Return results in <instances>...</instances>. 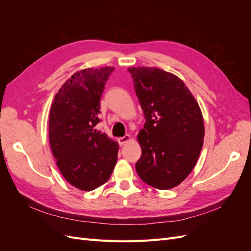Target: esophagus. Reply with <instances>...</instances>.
<instances>
[{"label":"esophagus","mask_w":251,"mask_h":251,"mask_svg":"<svg viewBox=\"0 0 251 251\" xmlns=\"http://www.w3.org/2000/svg\"><path fill=\"white\" fill-rule=\"evenodd\" d=\"M130 139H131V136L127 134V135L124 136V137H119V138H118V142H119L120 146H123V144H125L126 142H127Z\"/></svg>","instance_id":"1"}]
</instances>
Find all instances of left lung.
I'll use <instances>...</instances> for the list:
<instances>
[{
	"label": "left lung",
	"mask_w": 251,
	"mask_h": 251,
	"mask_svg": "<svg viewBox=\"0 0 251 251\" xmlns=\"http://www.w3.org/2000/svg\"><path fill=\"white\" fill-rule=\"evenodd\" d=\"M127 70L146 116L137 137L142 155L136 172L151 186L173 188L186 179L200 156L204 138L201 109L175 74L151 67Z\"/></svg>",
	"instance_id": "8db88e82"
}]
</instances>
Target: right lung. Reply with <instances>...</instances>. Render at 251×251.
I'll return each instance as SVG.
<instances>
[{"instance_id":"obj_1","label":"right lung","mask_w":251,"mask_h":251,"mask_svg":"<svg viewBox=\"0 0 251 251\" xmlns=\"http://www.w3.org/2000/svg\"><path fill=\"white\" fill-rule=\"evenodd\" d=\"M113 67L74 73L55 94L49 116V142L64 178L80 191L104 184L117 162L119 146L97 131L100 97Z\"/></svg>"}]
</instances>
